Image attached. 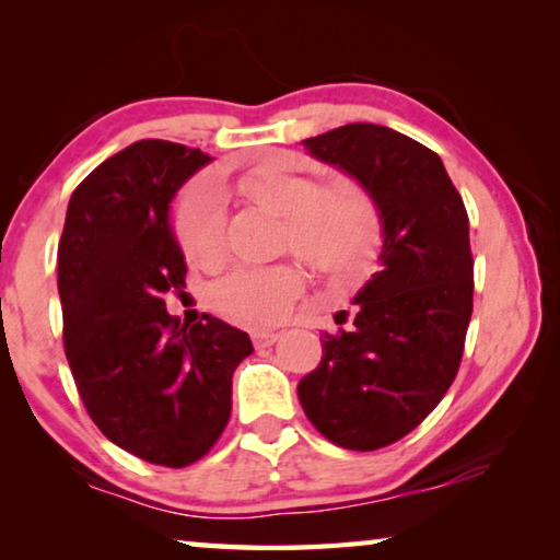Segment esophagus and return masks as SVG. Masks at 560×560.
Wrapping results in <instances>:
<instances>
[{"mask_svg":"<svg viewBox=\"0 0 560 560\" xmlns=\"http://www.w3.org/2000/svg\"><path fill=\"white\" fill-rule=\"evenodd\" d=\"M279 330H254L252 334V340H254V346L257 348H267V346H273L279 340Z\"/></svg>","mask_w":560,"mask_h":560,"instance_id":"1","label":"esophagus"}]
</instances>
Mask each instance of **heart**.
<instances>
[{
	"label": "heart",
	"instance_id": "heart-1",
	"mask_svg": "<svg viewBox=\"0 0 560 560\" xmlns=\"http://www.w3.org/2000/svg\"><path fill=\"white\" fill-rule=\"evenodd\" d=\"M242 200L283 220V242L293 254L334 281H355L371 269L381 222L371 195L355 183L318 189L316 179L291 170L281 160H264L232 179ZM222 195L214 185H200L185 197L175 232L185 257L212 264L222 249ZM303 287L293 264L269 269H236L214 281L205 299L217 316L244 328H267L287 316Z\"/></svg>",
	"mask_w": 560,
	"mask_h": 560
}]
</instances>
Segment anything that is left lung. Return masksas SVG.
Returning <instances> with one entry per match:
<instances>
[{
  "label": "left lung",
  "mask_w": 560,
  "mask_h": 560,
  "mask_svg": "<svg viewBox=\"0 0 560 560\" xmlns=\"http://www.w3.org/2000/svg\"><path fill=\"white\" fill-rule=\"evenodd\" d=\"M371 195L383 224L381 271L350 328L324 334L299 400L338 447L371 452L412 432L450 390L471 318L469 217L438 153L393 128L348 122L303 140Z\"/></svg>",
  "instance_id": "1"
}]
</instances>
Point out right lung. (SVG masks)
<instances>
[{
  "label": "right lung",
  "instance_id": "1",
  "mask_svg": "<svg viewBox=\"0 0 560 560\" xmlns=\"http://www.w3.org/2000/svg\"><path fill=\"white\" fill-rule=\"evenodd\" d=\"M210 160L138 140L73 189L59 242L63 348L81 400L113 444L173 469L220 440L232 375L254 350L214 316L179 326L163 301L187 273L170 205Z\"/></svg>",
  "mask_w": 560,
  "mask_h": 560
}]
</instances>
